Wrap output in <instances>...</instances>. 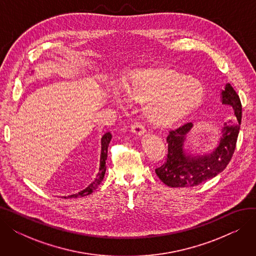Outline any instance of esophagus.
I'll list each match as a JSON object with an SVG mask.
<instances>
[{"label":"esophagus","instance_id":"34e87169","mask_svg":"<svg viewBox=\"0 0 256 256\" xmlns=\"http://www.w3.org/2000/svg\"><path fill=\"white\" fill-rule=\"evenodd\" d=\"M130 132L136 136H142L145 134V128L140 124H134L130 126Z\"/></svg>","mask_w":256,"mask_h":256}]
</instances>
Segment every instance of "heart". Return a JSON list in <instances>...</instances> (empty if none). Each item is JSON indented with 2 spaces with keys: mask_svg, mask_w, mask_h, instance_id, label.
Masks as SVG:
<instances>
[{
  "mask_svg": "<svg viewBox=\"0 0 256 256\" xmlns=\"http://www.w3.org/2000/svg\"><path fill=\"white\" fill-rule=\"evenodd\" d=\"M124 96L142 104V116L156 128L174 124L204 100V86L192 76L165 68L132 72L122 86ZM113 102L119 104L117 96Z\"/></svg>",
  "mask_w": 256,
  "mask_h": 256,
  "instance_id": "1",
  "label": "heart"
}]
</instances>
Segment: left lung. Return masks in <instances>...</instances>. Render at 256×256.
Returning <instances> with one entry per match:
<instances>
[{"instance_id": "obj_1", "label": "left lung", "mask_w": 256, "mask_h": 256, "mask_svg": "<svg viewBox=\"0 0 256 256\" xmlns=\"http://www.w3.org/2000/svg\"><path fill=\"white\" fill-rule=\"evenodd\" d=\"M221 102L232 106L234 120L224 122L219 134V141L210 152L192 154L186 148V135L192 122L171 130L167 136L168 156L166 162L156 169L158 178L171 188H189L202 184L222 172L234 152L242 121L240 98L230 83L221 91Z\"/></svg>"}]
</instances>
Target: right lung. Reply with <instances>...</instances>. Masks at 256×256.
<instances>
[{
	"label": "right lung",
	"instance_id": "1",
	"mask_svg": "<svg viewBox=\"0 0 256 256\" xmlns=\"http://www.w3.org/2000/svg\"><path fill=\"white\" fill-rule=\"evenodd\" d=\"M112 139V135L110 132H106L104 135L102 137V140H100V170H98V176L96 178V180H94V182H92L87 188H85L84 190L80 191L78 193H76V194H72V195H70L67 197H70V198H76V197H83V196H87V195H90L94 190L98 189V186H100V184L102 182V180H104V173H106V156H108V147H109V144H110V141ZM64 198H66V196H63Z\"/></svg>",
	"mask_w": 256,
	"mask_h": 256
}]
</instances>
